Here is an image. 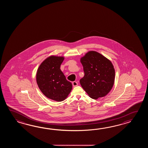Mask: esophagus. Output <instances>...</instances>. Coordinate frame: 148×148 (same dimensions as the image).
I'll return each instance as SVG.
<instances>
[{"label":"esophagus","instance_id":"1","mask_svg":"<svg viewBox=\"0 0 148 148\" xmlns=\"http://www.w3.org/2000/svg\"><path fill=\"white\" fill-rule=\"evenodd\" d=\"M73 87H76V86H77L78 85V82H73Z\"/></svg>","mask_w":148,"mask_h":148}]
</instances>
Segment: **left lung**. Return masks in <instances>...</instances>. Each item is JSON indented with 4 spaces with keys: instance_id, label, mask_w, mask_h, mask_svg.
<instances>
[{
    "instance_id": "obj_1",
    "label": "left lung",
    "mask_w": 148,
    "mask_h": 148,
    "mask_svg": "<svg viewBox=\"0 0 148 148\" xmlns=\"http://www.w3.org/2000/svg\"><path fill=\"white\" fill-rule=\"evenodd\" d=\"M84 77L80 80L82 88L90 97L97 99L105 96L113 86L115 69L110 60L95 51L80 59Z\"/></svg>"
}]
</instances>
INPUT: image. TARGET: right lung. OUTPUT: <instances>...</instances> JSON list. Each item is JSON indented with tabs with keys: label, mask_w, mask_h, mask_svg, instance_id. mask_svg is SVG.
Listing matches in <instances>:
<instances>
[{
	"label": "right lung",
	"mask_w": 148,
	"mask_h": 148,
	"mask_svg": "<svg viewBox=\"0 0 148 148\" xmlns=\"http://www.w3.org/2000/svg\"><path fill=\"white\" fill-rule=\"evenodd\" d=\"M63 57L51 56L41 63L36 79L38 88L47 97L61 101L66 99L72 90V84L68 82L60 69Z\"/></svg>",
	"instance_id": "obj_1"
}]
</instances>
